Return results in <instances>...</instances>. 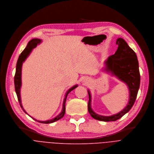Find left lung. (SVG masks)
<instances>
[{"label": "left lung", "mask_w": 154, "mask_h": 154, "mask_svg": "<svg viewBox=\"0 0 154 154\" xmlns=\"http://www.w3.org/2000/svg\"><path fill=\"white\" fill-rule=\"evenodd\" d=\"M116 44L118 45V49L115 53L110 56L106 61L107 66L106 69L107 71L111 72L113 75L128 85L130 97L127 106L119 113L112 116H105L98 115L91 108V95L88 90L89 113L95 119L106 122L116 121L131 110L137 98L140 84L139 65L136 53L123 39L118 38Z\"/></svg>", "instance_id": "1"}]
</instances>
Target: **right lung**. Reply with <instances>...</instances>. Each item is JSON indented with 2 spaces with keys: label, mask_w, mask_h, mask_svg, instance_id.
Wrapping results in <instances>:
<instances>
[{
  "label": "right lung",
  "mask_w": 154,
  "mask_h": 154,
  "mask_svg": "<svg viewBox=\"0 0 154 154\" xmlns=\"http://www.w3.org/2000/svg\"><path fill=\"white\" fill-rule=\"evenodd\" d=\"M41 42V40L38 39H33L32 40H31L27 44L26 48L23 50V51L20 53L17 62V64H16V73L14 75V87H15V90H16V93L17 97V99L19 101V103L20 104V106L21 107V108L22 109V110H23V112L25 113H26L27 114V113L25 112V110L23 109L22 104H21V100H20V87H21V71H22V63L23 62H24L25 60L26 59V58L27 57V56L29 55V54L30 53V52L32 51V50L35 48L36 47V45L39 44H40ZM78 87V85H76L73 87H72V88H70L67 91L64 100V102H63V110L61 113L57 115V116H56L54 118L50 119V120H48V121H38L36 119H35V118H32L33 119H35L36 121H38L41 123H44V124H49V123H51V122H55L59 119H60V118H62L65 114L66 112V98L67 97L68 94L70 93L71 91H72L73 90H74L76 87Z\"/></svg>",
  "instance_id": "add662e5"
}]
</instances>
